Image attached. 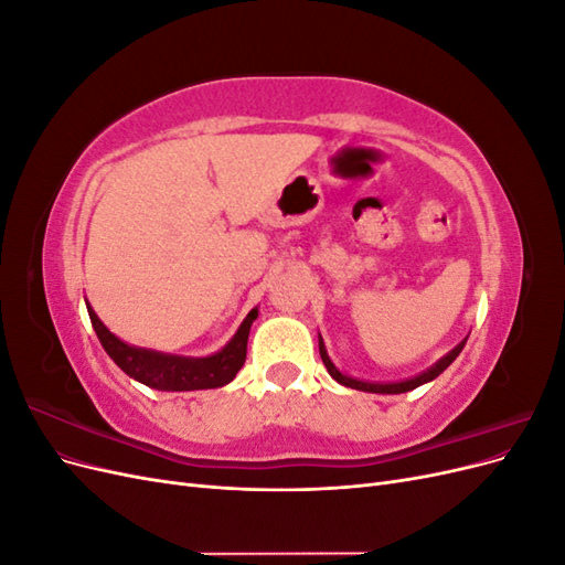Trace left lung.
Listing matches in <instances>:
<instances>
[{
  "instance_id": "left-lung-1",
  "label": "left lung",
  "mask_w": 565,
  "mask_h": 565,
  "mask_svg": "<svg viewBox=\"0 0 565 565\" xmlns=\"http://www.w3.org/2000/svg\"><path fill=\"white\" fill-rule=\"evenodd\" d=\"M467 339H469V337L461 339L459 344H457L452 351H448L446 355H443L438 363H434L431 367H426L424 372L415 374V377L403 380V382H365V380L349 377V374L341 372V370L330 361L328 349H324V341H322L320 334H318V349H320V358H322L324 367H328V372H330V377H332L334 382H339L341 386H349V388H355V391H367V393H405V391H413V388H417V386H422V384H426V382L436 380L443 370L450 367V363L461 353V349H465Z\"/></svg>"
}]
</instances>
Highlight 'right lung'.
<instances>
[{
    "label": "right lung",
    "instance_id": "obj_1",
    "mask_svg": "<svg viewBox=\"0 0 565 565\" xmlns=\"http://www.w3.org/2000/svg\"><path fill=\"white\" fill-rule=\"evenodd\" d=\"M87 311L100 347L106 349V353L113 358L115 365L125 374H129L131 380L158 391H198V388H218V386L231 384L235 380V374L245 365L249 328L256 320V316H259V309H252L241 328H237V332L233 334V339L221 351L204 358H191V355H174V353L131 347L127 341L115 337L106 324L100 322V318L96 316V311L89 303H87Z\"/></svg>",
    "mask_w": 565,
    "mask_h": 565
}]
</instances>
